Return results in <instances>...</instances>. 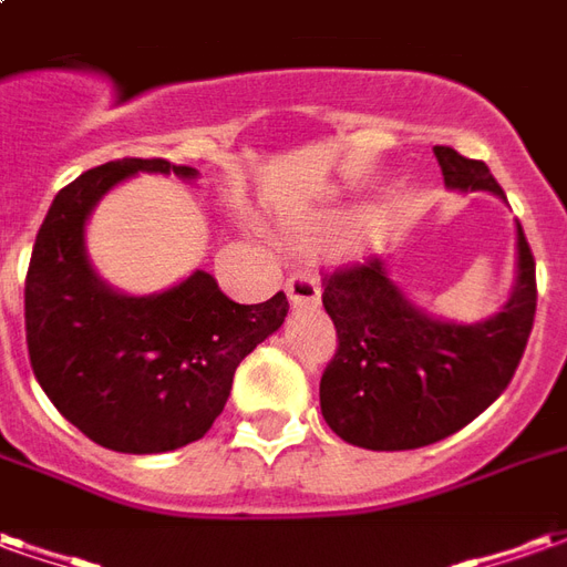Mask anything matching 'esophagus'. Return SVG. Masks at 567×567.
I'll return each instance as SVG.
<instances>
[{
    "label": "esophagus",
    "instance_id": "1",
    "mask_svg": "<svg viewBox=\"0 0 567 567\" xmlns=\"http://www.w3.org/2000/svg\"><path fill=\"white\" fill-rule=\"evenodd\" d=\"M285 295L291 300V307H316L321 300V285L312 272H297L285 282Z\"/></svg>",
    "mask_w": 567,
    "mask_h": 567
}]
</instances>
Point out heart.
<instances>
[{
	"instance_id": "b5f03b06",
	"label": "heart",
	"mask_w": 567,
	"mask_h": 567,
	"mask_svg": "<svg viewBox=\"0 0 567 567\" xmlns=\"http://www.w3.org/2000/svg\"><path fill=\"white\" fill-rule=\"evenodd\" d=\"M333 227H340V221H333Z\"/></svg>"
}]
</instances>
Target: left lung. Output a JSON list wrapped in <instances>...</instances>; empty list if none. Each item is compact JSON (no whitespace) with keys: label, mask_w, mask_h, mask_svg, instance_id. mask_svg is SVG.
<instances>
[{"label":"left lung","mask_w":567,"mask_h":567,"mask_svg":"<svg viewBox=\"0 0 567 567\" xmlns=\"http://www.w3.org/2000/svg\"><path fill=\"white\" fill-rule=\"evenodd\" d=\"M434 154L450 190L507 199L483 161L446 145ZM321 303L340 337L319 385L324 422L361 450H419L474 422L513 380L535 321V258L516 221L511 295L480 321L416 307L385 258L333 272Z\"/></svg>","instance_id":"1"}]
</instances>
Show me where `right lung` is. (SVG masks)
Masks as SVG:
<instances>
[{"label":"right lung","instance_id":"add662e5","mask_svg":"<svg viewBox=\"0 0 567 567\" xmlns=\"http://www.w3.org/2000/svg\"><path fill=\"white\" fill-rule=\"evenodd\" d=\"M197 182L194 166L109 161L81 173L44 215L23 288L35 380L105 450L157 455L199 440L221 416L239 361L282 328L285 295L234 303L206 270L154 295L109 285L87 255L100 199L133 175Z\"/></svg>","mask_w":567,"mask_h":567}]
</instances>
